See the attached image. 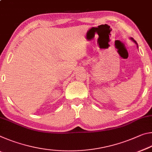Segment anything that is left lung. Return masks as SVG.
Segmentation results:
<instances>
[{
    "label": "left lung",
    "mask_w": 152,
    "mask_h": 152,
    "mask_svg": "<svg viewBox=\"0 0 152 152\" xmlns=\"http://www.w3.org/2000/svg\"><path fill=\"white\" fill-rule=\"evenodd\" d=\"M131 39H132V40H133V42H135V43H136V44H137V42H135V41L134 39H133V38H131ZM137 47H138V46H137Z\"/></svg>",
    "instance_id": "left-lung-1"
}]
</instances>
